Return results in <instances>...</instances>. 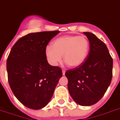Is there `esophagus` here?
Segmentation results:
<instances>
[{
    "label": "esophagus",
    "instance_id": "obj_1",
    "mask_svg": "<svg viewBox=\"0 0 120 120\" xmlns=\"http://www.w3.org/2000/svg\"><path fill=\"white\" fill-rule=\"evenodd\" d=\"M65 74V70H62V74L64 76Z\"/></svg>",
    "mask_w": 120,
    "mask_h": 120
}]
</instances>
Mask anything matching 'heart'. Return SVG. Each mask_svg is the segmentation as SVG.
Wrapping results in <instances>:
<instances>
[{"instance_id":"heart-1","label":"heart","mask_w":120,"mask_h":120,"mask_svg":"<svg viewBox=\"0 0 120 120\" xmlns=\"http://www.w3.org/2000/svg\"><path fill=\"white\" fill-rule=\"evenodd\" d=\"M90 49V43L85 36L65 35L52 42V46H48L45 55L49 63L56 66L64 60L72 68L80 66L85 62Z\"/></svg>"}]
</instances>
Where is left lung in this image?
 Wrapping results in <instances>:
<instances>
[{"mask_svg": "<svg viewBox=\"0 0 120 120\" xmlns=\"http://www.w3.org/2000/svg\"><path fill=\"white\" fill-rule=\"evenodd\" d=\"M90 51L81 65L65 72L68 90L73 100L82 106L96 104L105 94L112 76V58L104 42L90 32H83Z\"/></svg>", "mask_w": 120, "mask_h": 120, "instance_id": "obj_1", "label": "left lung"}]
</instances>
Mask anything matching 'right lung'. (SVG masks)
I'll use <instances>...</instances> for the list:
<instances>
[{"mask_svg": "<svg viewBox=\"0 0 120 120\" xmlns=\"http://www.w3.org/2000/svg\"><path fill=\"white\" fill-rule=\"evenodd\" d=\"M58 30L28 34L11 48L7 60L11 89L25 106L40 109L48 104L60 78L59 67L49 64L45 55L48 42Z\"/></svg>", "mask_w": 120, "mask_h": 120, "instance_id": "add662e5", "label": "right lung"}]
</instances>
